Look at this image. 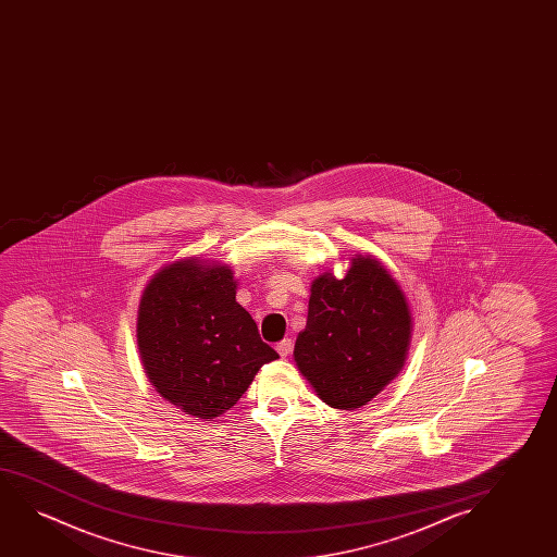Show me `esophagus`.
Returning a JSON list of instances; mask_svg holds the SVG:
<instances>
[{
    "label": "esophagus",
    "mask_w": 557,
    "mask_h": 557,
    "mask_svg": "<svg viewBox=\"0 0 557 557\" xmlns=\"http://www.w3.org/2000/svg\"><path fill=\"white\" fill-rule=\"evenodd\" d=\"M275 350H277L282 358H287L290 351H293V343H290L289 338H283L282 343L275 344Z\"/></svg>",
    "instance_id": "obj_1"
}]
</instances>
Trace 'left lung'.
<instances>
[{
	"mask_svg": "<svg viewBox=\"0 0 557 557\" xmlns=\"http://www.w3.org/2000/svg\"><path fill=\"white\" fill-rule=\"evenodd\" d=\"M411 335L396 277L373 255H354L343 280L333 272L313 280L293 356L323 404L356 411L401 373Z\"/></svg>",
	"mask_w": 557,
	"mask_h": 557,
	"instance_id": "obj_1",
	"label": "left lung"
}]
</instances>
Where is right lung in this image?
<instances>
[{
  "mask_svg": "<svg viewBox=\"0 0 557 557\" xmlns=\"http://www.w3.org/2000/svg\"><path fill=\"white\" fill-rule=\"evenodd\" d=\"M236 289L230 264L186 257L161 267L138 302L137 346L148 381L203 422L230 411L260 367L280 358L237 305Z\"/></svg>",
  "mask_w": 557,
  "mask_h": 557,
  "instance_id": "add662e5",
  "label": "right lung"
}]
</instances>
